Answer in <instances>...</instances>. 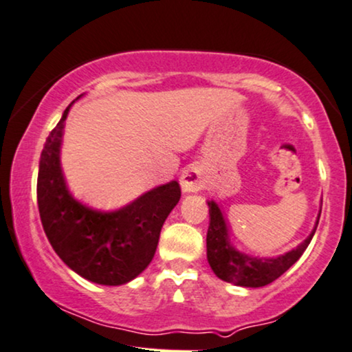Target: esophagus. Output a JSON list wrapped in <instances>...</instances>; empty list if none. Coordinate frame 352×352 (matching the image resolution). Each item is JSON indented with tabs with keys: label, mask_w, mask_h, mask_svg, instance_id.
Instances as JSON below:
<instances>
[{
	"label": "esophagus",
	"mask_w": 352,
	"mask_h": 352,
	"mask_svg": "<svg viewBox=\"0 0 352 352\" xmlns=\"http://www.w3.org/2000/svg\"><path fill=\"white\" fill-rule=\"evenodd\" d=\"M182 190L186 191V193H195V191H199L204 186V175L201 167L198 166H190L186 170L182 173L180 179Z\"/></svg>",
	"instance_id": "1"
}]
</instances>
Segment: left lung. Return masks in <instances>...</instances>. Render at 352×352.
Wrapping results in <instances>:
<instances>
[{"mask_svg": "<svg viewBox=\"0 0 352 352\" xmlns=\"http://www.w3.org/2000/svg\"><path fill=\"white\" fill-rule=\"evenodd\" d=\"M209 206V228L206 235L208 261L216 276L222 281L232 283L243 287H261L273 283L279 276L291 268L309 247L317 224L312 234L299 247L278 258H256L235 250L229 239L228 224L222 216L219 206L214 201H208ZM322 212V209H320Z\"/></svg>", "mask_w": 352, "mask_h": 352, "instance_id": "8db88e82", "label": "left lung"}]
</instances>
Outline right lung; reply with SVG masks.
<instances>
[{"label":"right lung","mask_w":352,"mask_h":352,"mask_svg":"<svg viewBox=\"0 0 352 352\" xmlns=\"http://www.w3.org/2000/svg\"><path fill=\"white\" fill-rule=\"evenodd\" d=\"M69 107L50 131L40 155V219L53 250L71 270L92 283L120 286L148 268L164 222L180 199V185L170 182L157 186L113 212L94 211L76 201L66 188L60 164Z\"/></svg>","instance_id":"add662e5"}]
</instances>
